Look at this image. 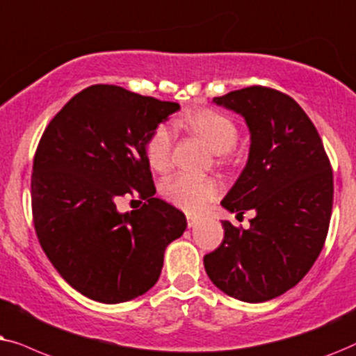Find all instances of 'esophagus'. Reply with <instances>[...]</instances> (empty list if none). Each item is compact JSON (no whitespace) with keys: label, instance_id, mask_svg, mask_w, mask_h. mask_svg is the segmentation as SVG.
<instances>
[{"label":"esophagus","instance_id":"34e87169","mask_svg":"<svg viewBox=\"0 0 356 356\" xmlns=\"http://www.w3.org/2000/svg\"><path fill=\"white\" fill-rule=\"evenodd\" d=\"M197 221H198V218H197V216H193V215H187V225H188V227L195 226V225H197Z\"/></svg>","mask_w":356,"mask_h":356}]
</instances>
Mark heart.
<instances>
[{
  "instance_id": "heart-1",
  "label": "heart",
  "mask_w": 356,
  "mask_h": 356,
  "mask_svg": "<svg viewBox=\"0 0 356 356\" xmlns=\"http://www.w3.org/2000/svg\"><path fill=\"white\" fill-rule=\"evenodd\" d=\"M191 129L200 135L207 145L218 154H225L234 148L238 141V129L225 113L213 108H200L184 118ZM146 158L153 169L163 170L170 165L172 151V130L168 125H159L148 136L145 145ZM221 184L213 177L192 174H177L163 184L161 193L172 205L188 213H198L210 205L220 195Z\"/></svg>"
}]
</instances>
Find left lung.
Masks as SVG:
<instances>
[{"label": "left lung", "mask_w": 356, "mask_h": 356, "mask_svg": "<svg viewBox=\"0 0 356 356\" xmlns=\"http://www.w3.org/2000/svg\"><path fill=\"white\" fill-rule=\"evenodd\" d=\"M213 102L244 117L248 164L221 205L249 229L221 221L220 248L203 257L207 275L227 296L264 302L302 280L324 248L334 175L314 123L295 99L270 88L231 91Z\"/></svg>", "instance_id": "obj_1"}]
</instances>
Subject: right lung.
I'll list each match as a JSON object with an SVG mask.
<instances>
[{
  "mask_svg": "<svg viewBox=\"0 0 356 356\" xmlns=\"http://www.w3.org/2000/svg\"><path fill=\"white\" fill-rule=\"evenodd\" d=\"M177 102L113 84L83 89L51 118L32 168V215L39 243L63 280L89 300L117 305L158 282L164 250L186 215L156 198L145 145ZM145 200L120 213V196Z\"/></svg>",
  "mask_w": 356,
  "mask_h": 356,
  "instance_id": "1",
  "label": "right lung"
}]
</instances>
